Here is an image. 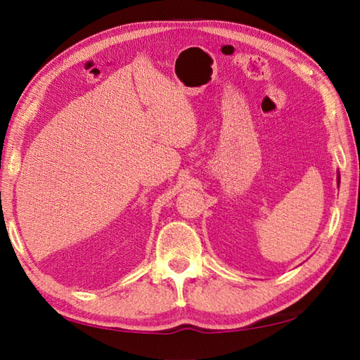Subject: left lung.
Segmentation results:
<instances>
[{
    "instance_id": "left-lung-1",
    "label": "left lung",
    "mask_w": 360,
    "mask_h": 360,
    "mask_svg": "<svg viewBox=\"0 0 360 360\" xmlns=\"http://www.w3.org/2000/svg\"><path fill=\"white\" fill-rule=\"evenodd\" d=\"M336 180H338V186H340V172H338V177H336Z\"/></svg>"
}]
</instances>
